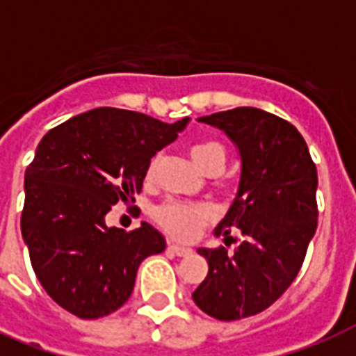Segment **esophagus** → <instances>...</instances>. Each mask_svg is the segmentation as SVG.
I'll list each match as a JSON object with an SVG mask.
<instances>
[{"label": "esophagus", "instance_id": "34e87169", "mask_svg": "<svg viewBox=\"0 0 356 356\" xmlns=\"http://www.w3.org/2000/svg\"><path fill=\"white\" fill-rule=\"evenodd\" d=\"M168 251H172V253L177 254V257H186V254L192 253V249L184 248V245H179V243H170V245H168Z\"/></svg>", "mask_w": 356, "mask_h": 356}]
</instances>
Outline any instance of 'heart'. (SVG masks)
<instances>
[{
    "label": "heart",
    "mask_w": 356,
    "mask_h": 356,
    "mask_svg": "<svg viewBox=\"0 0 356 356\" xmlns=\"http://www.w3.org/2000/svg\"><path fill=\"white\" fill-rule=\"evenodd\" d=\"M190 156L192 161L201 168L203 172L225 166V149L216 140H197L190 147ZM159 166V155H155L147 164L145 177L153 179ZM211 211L205 205H192L184 201H168L155 211V220L168 234L179 240H192L197 236L200 229L207 222H211Z\"/></svg>",
    "instance_id": "b5f03b06"
}]
</instances>
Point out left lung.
Masks as SVG:
<instances>
[{"mask_svg": "<svg viewBox=\"0 0 356 356\" xmlns=\"http://www.w3.org/2000/svg\"><path fill=\"white\" fill-rule=\"evenodd\" d=\"M197 122L223 131L238 151L236 195L214 234L227 240L240 229L243 240L234 253L197 249L209 273L192 299L216 320H242L275 303L298 277L318 225V172L298 129L275 114L238 107Z\"/></svg>", "mask_w": 356, "mask_h": 356, "instance_id": "1", "label": "left lung"}]
</instances>
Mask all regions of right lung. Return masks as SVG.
Masks as SVG:
<instances>
[{
  "label": "right lung",
  "instance_id": "obj_1",
  "mask_svg": "<svg viewBox=\"0 0 356 356\" xmlns=\"http://www.w3.org/2000/svg\"><path fill=\"white\" fill-rule=\"evenodd\" d=\"M190 118L164 123L102 107L60 123L25 170L22 236L47 296L83 320L118 310L136 271L166 240L149 223L125 233L105 223L118 201H134L147 164Z\"/></svg>",
  "mask_w": 356,
  "mask_h": 356
}]
</instances>
